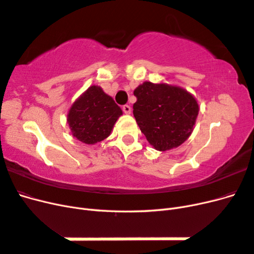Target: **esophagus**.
I'll return each instance as SVG.
<instances>
[{
  "label": "esophagus",
  "instance_id": "34e87169",
  "mask_svg": "<svg viewBox=\"0 0 254 254\" xmlns=\"http://www.w3.org/2000/svg\"><path fill=\"white\" fill-rule=\"evenodd\" d=\"M123 111H124V113H126V114H130L131 113V107H130L129 105H124L123 106Z\"/></svg>",
  "mask_w": 254,
  "mask_h": 254
}]
</instances>
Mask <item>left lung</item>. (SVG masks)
<instances>
[{"mask_svg": "<svg viewBox=\"0 0 254 254\" xmlns=\"http://www.w3.org/2000/svg\"><path fill=\"white\" fill-rule=\"evenodd\" d=\"M133 94L135 121L157 150L178 147L188 140L199 111L193 95L179 87L149 81L137 87Z\"/></svg>", "mask_w": 254, "mask_h": 254, "instance_id": "8db88e82", "label": "left lung"}]
</instances>
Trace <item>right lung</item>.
Here are the masks:
<instances>
[{
  "instance_id": "obj_1",
  "label": "right lung",
  "mask_w": 254,
  "mask_h": 254,
  "mask_svg": "<svg viewBox=\"0 0 254 254\" xmlns=\"http://www.w3.org/2000/svg\"><path fill=\"white\" fill-rule=\"evenodd\" d=\"M122 113L112 97L102 88L92 86L73 104L67 122L76 139L86 144H95L109 136Z\"/></svg>"
}]
</instances>
